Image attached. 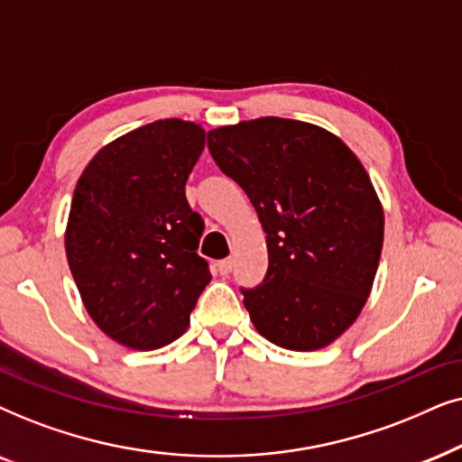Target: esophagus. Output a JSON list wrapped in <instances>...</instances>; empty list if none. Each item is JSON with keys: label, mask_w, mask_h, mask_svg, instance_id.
<instances>
[{"label": "esophagus", "mask_w": 462, "mask_h": 462, "mask_svg": "<svg viewBox=\"0 0 462 462\" xmlns=\"http://www.w3.org/2000/svg\"><path fill=\"white\" fill-rule=\"evenodd\" d=\"M232 266H235V262L230 260V257H227V260H221V262H217V270H219V274H230L232 273Z\"/></svg>", "instance_id": "esophagus-1"}]
</instances>
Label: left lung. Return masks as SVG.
I'll use <instances>...</instances> for the list:
<instances>
[{"mask_svg": "<svg viewBox=\"0 0 462 462\" xmlns=\"http://www.w3.org/2000/svg\"><path fill=\"white\" fill-rule=\"evenodd\" d=\"M208 152L266 232V279L243 289L255 329L281 348H325L364 310L383 251L364 164L334 133L273 116L213 128Z\"/></svg>", "mask_w": 462, "mask_h": 462, "instance_id": "8db88e82", "label": "left lung"}]
</instances>
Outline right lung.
<instances>
[{
  "label": "right lung",
  "instance_id": "add662e5",
  "mask_svg": "<svg viewBox=\"0 0 462 462\" xmlns=\"http://www.w3.org/2000/svg\"><path fill=\"white\" fill-rule=\"evenodd\" d=\"M205 134L196 122L156 120L101 147L78 180L67 263L86 312L122 346L153 350L186 334L211 281L196 254L205 224L186 199Z\"/></svg>",
  "mask_w": 462,
  "mask_h": 462
}]
</instances>
